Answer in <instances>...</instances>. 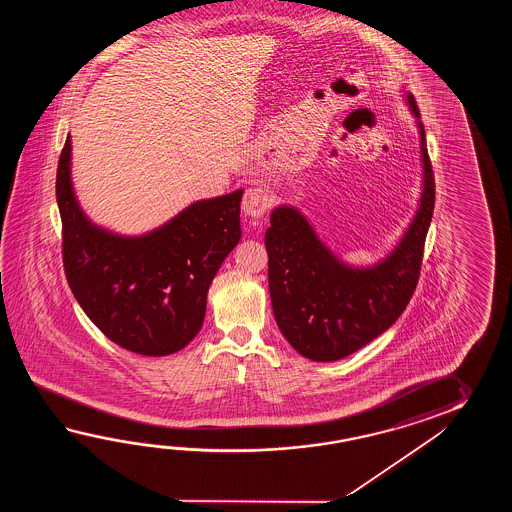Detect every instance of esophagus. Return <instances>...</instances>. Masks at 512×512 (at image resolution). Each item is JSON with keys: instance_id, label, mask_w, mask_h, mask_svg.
Listing matches in <instances>:
<instances>
[{"instance_id": "34e87169", "label": "esophagus", "mask_w": 512, "mask_h": 512, "mask_svg": "<svg viewBox=\"0 0 512 512\" xmlns=\"http://www.w3.org/2000/svg\"><path fill=\"white\" fill-rule=\"evenodd\" d=\"M269 207H271V197L267 194V190H263L260 186L249 188L241 201L243 212L252 218H261Z\"/></svg>"}]
</instances>
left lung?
Masks as SVG:
<instances>
[{
  "label": "left lung",
  "instance_id": "left-lung-1",
  "mask_svg": "<svg viewBox=\"0 0 512 512\" xmlns=\"http://www.w3.org/2000/svg\"><path fill=\"white\" fill-rule=\"evenodd\" d=\"M408 104L421 119L414 95ZM425 183L421 205L395 251L368 269H353L318 240L293 207L272 210L265 232L272 311L283 337L305 359H344L379 337L403 315L423 263L435 203L434 170L421 120Z\"/></svg>",
  "mask_w": 512,
  "mask_h": 512
}]
</instances>
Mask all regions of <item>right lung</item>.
<instances>
[{
  "mask_svg": "<svg viewBox=\"0 0 512 512\" xmlns=\"http://www.w3.org/2000/svg\"><path fill=\"white\" fill-rule=\"evenodd\" d=\"M71 137L56 170L67 283L91 322L139 355H170L196 337L210 283L241 238L243 190L197 201L161 229L122 238L84 216L71 186Z\"/></svg>",
  "mask_w": 512,
  "mask_h": 512,
  "instance_id": "1",
  "label": "right lung"
}]
</instances>
